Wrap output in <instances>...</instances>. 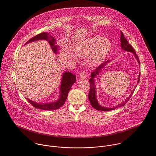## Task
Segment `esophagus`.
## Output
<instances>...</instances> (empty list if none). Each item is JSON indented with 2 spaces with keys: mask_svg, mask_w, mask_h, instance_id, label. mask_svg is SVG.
I'll return each instance as SVG.
<instances>
[{
  "mask_svg": "<svg viewBox=\"0 0 156 156\" xmlns=\"http://www.w3.org/2000/svg\"><path fill=\"white\" fill-rule=\"evenodd\" d=\"M80 76L82 79H86L87 78V72L86 71L82 70L80 72Z\"/></svg>",
  "mask_w": 156,
  "mask_h": 156,
  "instance_id": "esophagus-1",
  "label": "esophagus"
}]
</instances>
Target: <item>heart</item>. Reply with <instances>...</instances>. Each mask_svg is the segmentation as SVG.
<instances>
[{
	"instance_id": "heart-1",
	"label": "heart",
	"mask_w": 156,
	"mask_h": 156,
	"mask_svg": "<svg viewBox=\"0 0 156 156\" xmlns=\"http://www.w3.org/2000/svg\"><path fill=\"white\" fill-rule=\"evenodd\" d=\"M110 48L111 43L107 38L95 36L80 42L75 47V53L81 58L90 55L89 61L96 64L107 55Z\"/></svg>"
}]
</instances>
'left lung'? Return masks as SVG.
<instances>
[{
    "label": "left lung",
    "mask_w": 156,
    "mask_h": 156,
    "mask_svg": "<svg viewBox=\"0 0 156 156\" xmlns=\"http://www.w3.org/2000/svg\"><path fill=\"white\" fill-rule=\"evenodd\" d=\"M120 40H121V47L122 48V49L126 50V51H130V52H132L134 53V55H135L139 64H140V61H139V56H137V55L136 54L134 49L133 48V47L129 44V42H128V41L126 40V39L125 38V37L124 36V34L122 32H121V37H120ZM109 62V61H107L103 63H102L101 64H100V66H99L98 67H97V69L92 72L91 73V75H90V78L89 79V83H90V90H89V95H88V98H89V100L90 102V104L92 105V106L98 110V111H112V110H114L117 108H119V107H121V106H123L125 105V104L130 100L131 97H132L133 93H134V91L131 93V94L129 95V97L126 99V100H125V101H123V103H122V104H120L118 106H117V107L115 108H105V107H103L101 106H100L97 100V98H96V90H95V83H94V78L98 74L99 72L101 70V69L108 62ZM140 73L139 74V79H138V83L140 80Z\"/></svg>",
    "instance_id": "left-lung-1"
}]
</instances>
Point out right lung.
Listing matches in <instances>:
<instances>
[{
  "mask_svg": "<svg viewBox=\"0 0 156 156\" xmlns=\"http://www.w3.org/2000/svg\"><path fill=\"white\" fill-rule=\"evenodd\" d=\"M40 39H44V40L47 41V42L49 44V45L51 47V49L53 53H56V52L57 51L58 46L55 45V39L47 33L43 32L38 34L37 35L29 39L26 42V44L34 41L40 40ZM62 78V79L61 81V88H60L61 95H60L59 99L57 101L52 103H46V104H39L28 98H27V100L33 106L40 109L45 110V111H51V110H55L60 108L64 104L72 86L73 85V83L76 82V76L73 73L67 72H65L63 74Z\"/></svg>",
  "mask_w": 156,
  "mask_h": 156,
  "instance_id": "1",
  "label": "right lung"
}]
</instances>
